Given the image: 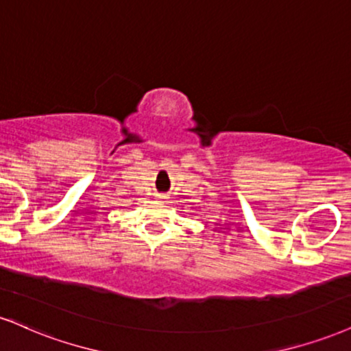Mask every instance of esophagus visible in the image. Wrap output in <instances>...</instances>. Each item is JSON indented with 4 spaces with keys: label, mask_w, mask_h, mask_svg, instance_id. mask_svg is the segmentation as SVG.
I'll use <instances>...</instances> for the list:
<instances>
[{
    "label": "esophagus",
    "mask_w": 351,
    "mask_h": 351,
    "mask_svg": "<svg viewBox=\"0 0 351 351\" xmlns=\"http://www.w3.org/2000/svg\"><path fill=\"white\" fill-rule=\"evenodd\" d=\"M158 197H163V196H158Z\"/></svg>",
    "instance_id": "obj_1"
}]
</instances>
